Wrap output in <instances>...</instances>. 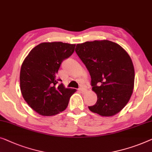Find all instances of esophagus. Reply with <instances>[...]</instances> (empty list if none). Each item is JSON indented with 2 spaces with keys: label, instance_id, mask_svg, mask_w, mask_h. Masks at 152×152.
I'll use <instances>...</instances> for the list:
<instances>
[{
  "label": "esophagus",
  "instance_id": "obj_1",
  "mask_svg": "<svg viewBox=\"0 0 152 152\" xmlns=\"http://www.w3.org/2000/svg\"><path fill=\"white\" fill-rule=\"evenodd\" d=\"M79 91L80 92H83L86 91V89L83 88H79Z\"/></svg>",
  "mask_w": 152,
  "mask_h": 152
}]
</instances>
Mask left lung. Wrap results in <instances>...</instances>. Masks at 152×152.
<instances>
[{"instance_id": "left-lung-1", "label": "left lung", "mask_w": 152, "mask_h": 152, "mask_svg": "<svg viewBox=\"0 0 152 152\" xmlns=\"http://www.w3.org/2000/svg\"><path fill=\"white\" fill-rule=\"evenodd\" d=\"M75 52L91 75L92 90L97 96L90 110L102 116L119 113L128 103L134 85V68L128 53L106 39L77 44Z\"/></svg>"}]
</instances>
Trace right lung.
Here are the masks:
<instances>
[{
    "label": "right lung",
    "mask_w": 152,
    "mask_h": 152,
    "mask_svg": "<svg viewBox=\"0 0 152 152\" xmlns=\"http://www.w3.org/2000/svg\"><path fill=\"white\" fill-rule=\"evenodd\" d=\"M75 45L43 42L26 57L21 66L20 86L27 104L40 115L53 116L64 110L75 89L66 88L57 73L61 62L73 53Z\"/></svg>",
    "instance_id": "right-lung-1"
}]
</instances>
